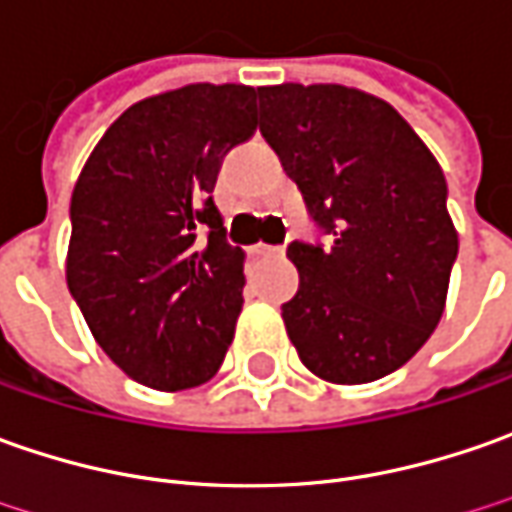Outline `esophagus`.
<instances>
[{
    "mask_svg": "<svg viewBox=\"0 0 512 512\" xmlns=\"http://www.w3.org/2000/svg\"><path fill=\"white\" fill-rule=\"evenodd\" d=\"M252 255L263 257V255H283V246H269V243H255L252 246Z\"/></svg>",
    "mask_w": 512,
    "mask_h": 512,
    "instance_id": "obj_1",
    "label": "esophagus"
}]
</instances>
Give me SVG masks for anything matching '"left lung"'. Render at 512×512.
Returning <instances> with one entry per match:
<instances>
[{
	"label": "left lung",
	"mask_w": 512,
	"mask_h": 512,
	"mask_svg": "<svg viewBox=\"0 0 512 512\" xmlns=\"http://www.w3.org/2000/svg\"><path fill=\"white\" fill-rule=\"evenodd\" d=\"M260 133L328 243L291 240L300 289L283 323L303 365L337 385L414 357L445 311L459 238L431 150L382 98L343 84L260 87Z\"/></svg>",
	"instance_id": "left-lung-1"
}]
</instances>
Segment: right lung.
<instances>
[{"mask_svg":"<svg viewBox=\"0 0 512 512\" xmlns=\"http://www.w3.org/2000/svg\"><path fill=\"white\" fill-rule=\"evenodd\" d=\"M255 87L186 84L113 121L70 201L67 286L104 354L158 391L221 368L243 306V252L212 189L257 130Z\"/></svg>","mask_w":512,"mask_h":512,"instance_id":"add662e5","label":"right lung"}]
</instances>
